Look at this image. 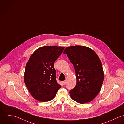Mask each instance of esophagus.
<instances>
[{"mask_svg": "<svg viewBox=\"0 0 124 124\" xmlns=\"http://www.w3.org/2000/svg\"><path fill=\"white\" fill-rule=\"evenodd\" d=\"M66 81H63V82H62V84L64 85H65L66 84Z\"/></svg>", "mask_w": 124, "mask_h": 124, "instance_id": "obj_1", "label": "esophagus"}]
</instances>
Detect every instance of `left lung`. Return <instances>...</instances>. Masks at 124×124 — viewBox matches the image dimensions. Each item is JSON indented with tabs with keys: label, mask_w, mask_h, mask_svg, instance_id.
<instances>
[{
	"label": "left lung",
	"mask_w": 124,
	"mask_h": 124,
	"mask_svg": "<svg viewBox=\"0 0 124 124\" xmlns=\"http://www.w3.org/2000/svg\"><path fill=\"white\" fill-rule=\"evenodd\" d=\"M66 54L74 67L75 87L69 92L74 101L84 104L92 101L100 91L104 80L102 63L96 52L84 46L67 47Z\"/></svg>",
	"instance_id": "1"
}]
</instances>
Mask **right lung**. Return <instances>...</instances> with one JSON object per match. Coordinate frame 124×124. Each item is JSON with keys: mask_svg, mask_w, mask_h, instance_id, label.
<instances>
[{"mask_svg": "<svg viewBox=\"0 0 124 124\" xmlns=\"http://www.w3.org/2000/svg\"><path fill=\"white\" fill-rule=\"evenodd\" d=\"M65 47L45 46L37 49L25 66L24 81L32 97L41 102L53 99L61 86L56 80L54 63Z\"/></svg>", "mask_w": 124, "mask_h": 124, "instance_id": "right-lung-1", "label": "right lung"}]
</instances>
